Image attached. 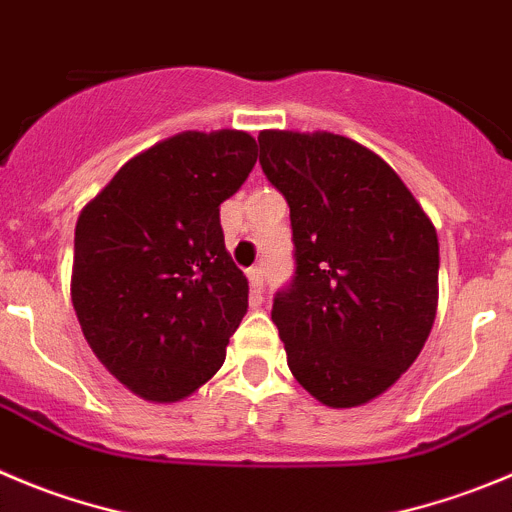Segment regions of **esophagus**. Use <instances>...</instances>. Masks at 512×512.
<instances>
[{"label": "esophagus", "instance_id": "1", "mask_svg": "<svg viewBox=\"0 0 512 512\" xmlns=\"http://www.w3.org/2000/svg\"><path fill=\"white\" fill-rule=\"evenodd\" d=\"M246 274H248V281H251L253 296H261V291H264V269H261V266H253V269H248Z\"/></svg>", "mask_w": 512, "mask_h": 512}]
</instances>
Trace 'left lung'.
I'll use <instances>...</instances> for the list:
<instances>
[{"mask_svg": "<svg viewBox=\"0 0 512 512\" xmlns=\"http://www.w3.org/2000/svg\"><path fill=\"white\" fill-rule=\"evenodd\" d=\"M259 145L294 228L296 279L271 311L286 362L321 405H367L415 364L432 332L435 226L392 165L357 140L261 130Z\"/></svg>", "mask_w": 512, "mask_h": 512, "instance_id": "left-lung-1", "label": "left lung"}]
</instances>
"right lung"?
I'll use <instances>...</instances> for the list:
<instances>
[{
  "instance_id": "add662e5",
  "label": "right lung",
  "mask_w": 512,
  "mask_h": 512,
  "mask_svg": "<svg viewBox=\"0 0 512 512\" xmlns=\"http://www.w3.org/2000/svg\"><path fill=\"white\" fill-rule=\"evenodd\" d=\"M243 130H186L133 155L85 203L70 296L87 344L138 397L173 405L226 359L248 279L223 243L218 206L256 163Z\"/></svg>"
}]
</instances>
